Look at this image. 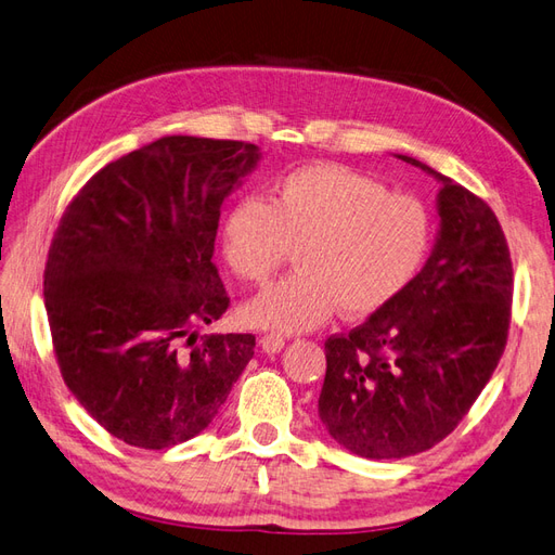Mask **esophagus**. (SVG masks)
Returning <instances> with one entry per match:
<instances>
[{
  "mask_svg": "<svg viewBox=\"0 0 555 555\" xmlns=\"http://www.w3.org/2000/svg\"><path fill=\"white\" fill-rule=\"evenodd\" d=\"M261 346L266 353H280L282 348H285V336L278 334V332H266L261 336Z\"/></svg>",
  "mask_w": 555,
  "mask_h": 555,
  "instance_id": "esophagus-1",
  "label": "esophagus"
}]
</instances>
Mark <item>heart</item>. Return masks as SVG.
Segmentation results:
<instances>
[{
    "label": "heart",
    "instance_id": "b5f03b06",
    "mask_svg": "<svg viewBox=\"0 0 555 555\" xmlns=\"http://www.w3.org/2000/svg\"><path fill=\"white\" fill-rule=\"evenodd\" d=\"M430 240L416 197L332 162L282 176L270 205L242 197L223 225L228 266L251 285H268L299 249V270L245 308L256 327L278 332L313 330L336 308L346 318L379 313L410 287Z\"/></svg>",
    "mask_w": 555,
    "mask_h": 555
}]
</instances>
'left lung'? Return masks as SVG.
<instances>
[{
	"label": "left lung",
	"instance_id": "left-lung-1",
	"mask_svg": "<svg viewBox=\"0 0 555 555\" xmlns=\"http://www.w3.org/2000/svg\"><path fill=\"white\" fill-rule=\"evenodd\" d=\"M400 159L442 183L436 249L396 301L324 341L320 418L364 459L412 456L448 438L490 382L511 324V251L488 202Z\"/></svg>",
	"mask_w": 555,
	"mask_h": 555
}]
</instances>
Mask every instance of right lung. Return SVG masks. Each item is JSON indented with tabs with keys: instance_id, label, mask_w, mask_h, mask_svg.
<instances>
[{
	"instance_id": "right-lung-1",
	"label": "right lung",
	"mask_w": 555,
	"mask_h": 555,
	"mask_svg": "<svg viewBox=\"0 0 555 555\" xmlns=\"http://www.w3.org/2000/svg\"><path fill=\"white\" fill-rule=\"evenodd\" d=\"M256 159L254 143L165 137L93 173L53 233L44 306L61 376L131 448L195 438L254 356V334L195 327L231 306L214 240Z\"/></svg>"
}]
</instances>
